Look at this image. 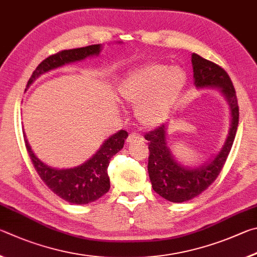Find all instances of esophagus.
Wrapping results in <instances>:
<instances>
[{
    "mask_svg": "<svg viewBox=\"0 0 257 257\" xmlns=\"http://www.w3.org/2000/svg\"><path fill=\"white\" fill-rule=\"evenodd\" d=\"M127 141L128 143H133V142H142L143 141V137L141 134H138V133H131L130 136L127 137Z\"/></svg>",
    "mask_w": 257,
    "mask_h": 257,
    "instance_id": "esophagus-1",
    "label": "esophagus"
}]
</instances>
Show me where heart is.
Wrapping results in <instances>:
<instances>
[{
	"mask_svg": "<svg viewBox=\"0 0 257 257\" xmlns=\"http://www.w3.org/2000/svg\"><path fill=\"white\" fill-rule=\"evenodd\" d=\"M185 72L179 66L152 63L133 71L117 87L125 102L137 105L136 115L147 127L160 124L185 83Z\"/></svg>",
	"mask_w": 257,
	"mask_h": 257,
	"instance_id": "b5f03b06",
	"label": "heart"
}]
</instances>
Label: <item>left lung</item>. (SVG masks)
Segmentation results:
<instances>
[{"label": "left lung", "instance_id": "obj_1", "mask_svg": "<svg viewBox=\"0 0 257 257\" xmlns=\"http://www.w3.org/2000/svg\"><path fill=\"white\" fill-rule=\"evenodd\" d=\"M192 64L194 83L197 88L219 87L228 99L231 110V127L218 156L208 165L196 169L184 168L175 161L166 142L165 125L146 133L145 139L149 141L148 173L152 188L164 199L174 203H183L199 196L217 179L231 150L239 118L236 90L227 72L220 65L197 54L192 55Z\"/></svg>", "mask_w": 257, "mask_h": 257}]
</instances>
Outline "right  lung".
<instances>
[{
  "label": "right lung",
  "mask_w": 257,
  "mask_h": 257,
  "mask_svg": "<svg viewBox=\"0 0 257 257\" xmlns=\"http://www.w3.org/2000/svg\"><path fill=\"white\" fill-rule=\"evenodd\" d=\"M99 52H100V45H90V46L65 49L53 54L45 58L36 67L27 83V87L45 72L56 69L67 63L81 61L88 56L98 55ZM127 137L128 133L120 130L119 132L108 139L102 145L101 149L87 163L75 168L57 170L44 165L34 155L24 134L26 149L40 179L46 184V186L54 194L72 204H88L90 202L98 200L109 191L110 182L107 172L108 166L112 157L123 148L125 139Z\"/></svg>",
  "instance_id": "right-lung-1"
}]
</instances>
